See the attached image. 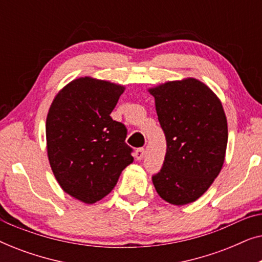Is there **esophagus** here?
Returning <instances> with one entry per match:
<instances>
[{
	"instance_id": "esophagus-1",
	"label": "esophagus",
	"mask_w": 262,
	"mask_h": 262,
	"mask_svg": "<svg viewBox=\"0 0 262 262\" xmlns=\"http://www.w3.org/2000/svg\"><path fill=\"white\" fill-rule=\"evenodd\" d=\"M144 155H145V149L144 148H138L135 151V157L137 160H142L143 157H144Z\"/></svg>"
}]
</instances>
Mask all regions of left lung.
Here are the masks:
<instances>
[{
	"instance_id": "obj_1",
	"label": "left lung",
	"mask_w": 262,
	"mask_h": 262,
	"mask_svg": "<svg viewBox=\"0 0 262 262\" xmlns=\"http://www.w3.org/2000/svg\"><path fill=\"white\" fill-rule=\"evenodd\" d=\"M167 141L163 166L152 175L161 198L174 205L195 202L223 167L228 124L223 106L195 78L150 88Z\"/></svg>"
}]
</instances>
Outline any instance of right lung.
I'll return each instance as SVG.
<instances>
[{
    "instance_id": "1",
    "label": "right lung",
    "mask_w": 262,
    "mask_h": 262,
    "mask_svg": "<svg viewBox=\"0 0 262 262\" xmlns=\"http://www.w3.org/2000/svg\"><path fill=\"white\" fill-rule=\"evenodd\" d=\"M125 88L80 77L67 84L46 118L50 166L64 192L85 204L106 196L134 162L124 124L110 114Z\"/></svg>"
}]
</instances>
